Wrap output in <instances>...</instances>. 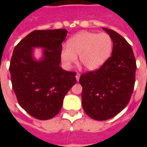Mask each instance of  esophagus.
<instances>
[{
  "mask_svg": "<svg viewBox=\"0 0 147 147\" xmlns=\"http://www.w3.org/2000/svg\"><path fill=\"white\" fill-rule=\"evenodd\" d=\"M76 78L77 81H79V80H80V74L77 73L76 76Z\"/></svg>",
  "mask_w": 147,
  "mask_h": 147,
  "instance_id": "34e87169",
  "label": "esophagus"
}]
</instances>
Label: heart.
Here are the masks:
<instances>
[{
	"mask_svg": "<svg viewBox=\"0 0 147 147\" xmlns=\"http://www.w3.org/2000/svg\"><path fill=\"white\" fill-rule=\"evenodd\" d=\"M113 41L106 33L81 31L67 40V46H63L61 59L67 68L76 63L77 55L80 61L87 70H96L102 67L111 56Z\"/></svg>",
	"mask_w": 147,
	"mask_h": 147,
	"instance_id": "b5f03b06",
	"label": "heart"
}]
</instances>
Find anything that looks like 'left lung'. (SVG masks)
Segmentation results:
<instances>
[{"label": "left lung", "instance_id": "obj_1", "mask_svg": "<svg viewBox=\"0 0 147 147\" xmlns=\"http://www.w3.org/2000/svg\"><path fill=\"white\" fill-rule=\"evenodd\" d=\"M113 41L112 56L98 69L83 73L82 105L94 120L113 118L128 104L136 82V61L132 48L120 34L103 28Z\"/></svg>", "mask_w": 147, "mask_h": 147}]
</instances>
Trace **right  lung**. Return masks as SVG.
Wrapping results in <instances>:
<instances>
[{"mask_svg": "<svg viewBox=\"0 0 147 147\" xmlns=\"http://www.w3.org/2000/svg\"><path fill=\"white\" fill-rule=\"evenodd\" d=\"M67 30H34L16 45L9 71L18 103L31 117L51 119L61 111L64 96L76 83V72L61 68L62 42ZM34 47H42L44 57L36 61Z\"/></svg>", "mask_w": 147, "mask_h": 147, "instance_id": "add662e5", "label": "right lung"}]
</instances>
